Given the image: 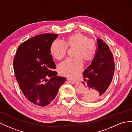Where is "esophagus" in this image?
Returning a JSON list of instances; mask_svg holds the SVG:
<instances>
[{"label":"esophagus","instance_id":"1","mask_svg":"<svg viewBox=\"0 0 132 132\" xmlns=\"http://www.w3.org/2000/svg\"><path fill=\"white\" fill-rule=\"evenodd\" d=\"M67 82H68L69 83H70V84H77V82L76 81H70V80H67Z\"/></svg>","mask_w":132,"mask_h":132}]
</instances>
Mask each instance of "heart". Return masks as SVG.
I'll list each match as a JSON object with an SVG mask.
<instances>
[{
	"label": "heart",
	"mask_w": 132,
	"mask_h": 132,
	"mask_svg": "<svg viewBox=\"0 0 132 132\" xmlns=\"http://www.w3.org/2000/svg\"><path fill=\"white\" fill-rule=\"evenodd\" d=\"M67 47L75 48V58L67 59L59 66L60 73L70 78H75L82 70V60L85 62L92 61L95 55L96 45L94 41L81 32H76L66 37L63 43L55 40L50 47V52L57 60L63 59L66 55Z\"/></svg>",
	"instance_id": "obj_1"
}]
</instances>
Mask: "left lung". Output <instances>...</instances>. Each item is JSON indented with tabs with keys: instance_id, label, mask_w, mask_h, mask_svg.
Returning <instances> with one entry per match:
<instances>
[{
	"instance_id": "left-lung-1",
	"label": "left lung",
	"mask_w": 132,
	"mask_h": 132,
	"mask_svg": "<svg viewBox=\"0 0 132 132\" xmlns=\"http://www.w3.org/2000/svg\"><path fill=\"white\" fill-rule=\"evenodd\" d=\"M97 48L91 65L84 73L86 91L82 99L88 102L98 101L106 96L114 72V61L110 47L102 39H97ZM84 85L85 83L82 82Z\"/></svg>"
}]
</instances>
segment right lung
<instances>
[{"mask_svg": "<svg viewBox=\"0 0 132 132\" xmlns=\"http://www.w3.org/2000/svg\"><path fill=\"white\" fill-rule=\"evenodd\" d=\"M57 36L44 34L31 37L20 45L14 59L15 75L22 93L30 102L41 107L53 101L66 81L54 71L56 65L50 54L51 45Z\"/></svg>", "mask_w": 132, "mask_h": 132, "instance_id": "right-lung-1", "label": "right lung"}]
</instances>
